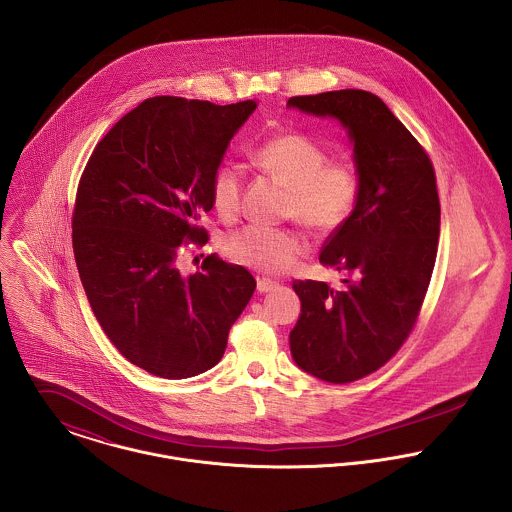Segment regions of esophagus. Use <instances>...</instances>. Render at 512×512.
I'll list each match as a JSON object with an SVG mask.
<instances>
[{
  "label": "esophagus",
  "instance_id": "obj_1",
  "mask_svg": "<svg viewBox=\"0 0 512 512\" xmlns=\"http://www.w3.org/2000/svg\"><path fill=\"white\" fill-rule=\"evenodd\" d=\"M256 288H258V292L260 293L274 292V290L278 288V282H274V280H268V278H258V282H256Z\"/></svg>",
  "mask_w": 512,
  "mask_h": 512
}]
</instances>
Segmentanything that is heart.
<instances>
[{"mask_svg": "<svg viewBox=\"0 0 512 512\" xmlns=\"http://www.w3.org/2000/svg\"><path fill=\"white\" fill-rule=\"evenodd\" d=\"M252 163L290 187L286 217L301 222L315 236H331L355 215L361 201V175L349 161H329V151L311 138L286 132L268 138L250 155ZM244 173L222 163L211 177V203L224 219L240 211ZM307 248L293 228L248 224L224 240L226 254L262 274L290 272Z\"/></svg>", "mask_w": 512, "mask_h": 512, "instance_id": "1", "label": "heart"}]
</instances>
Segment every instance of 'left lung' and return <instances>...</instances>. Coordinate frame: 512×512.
<instances>
[{"label":"left lung","instance_id":"obj_1","mask_svg":"<svg viewBox=\"0 0 512 512\" xmlns=\"http://www.w3.org/2000/svg\"><path fill=\"white\" fill-rule=\"evenodd\" d=\"M288 106L333 116L349 132L361 201L331 234L319 262L343 286L295 280L301 315L290 333L293 361L333 384L365 378L410 337L428 292L439 240V197L430 155L388 106L366 90L292 96Z\"/></svg>","mask_w":512,"mask_h":512}]
</instances>
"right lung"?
<instances>
[{
    "instance_id": "1",
    "label": "right lung",
    "mask_w": 512,
    "mask_h": 512,
    "mask_svg": "<svg viewBox=\"0 0 512 512\" xmlns=\"http://www.w3.org/2000/svg\"><path fill=\"white\" fill-rule=\"evenodd\" d=\"M244 100L153 96L96 144L76 189L73 248L90 307L132 363L189 378L219 363L228 331L256 290L252 274L211 254L193 276L177 258L201 248L211 177L254 112Z\"/></svg>"
}]
</instances>
